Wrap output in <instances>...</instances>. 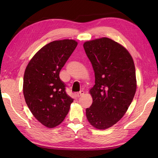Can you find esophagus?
Wrapping results in <instances>:
<instances>
[{
  "mask_svg": "<svg viewBox=\"0 0 158 158\" xmlns=\"http://www.w3.org/2000/svg\"><path fill=\"white\" fill-rule=\"evenodd\" d=\"M83 94H84V91H80L77 94V97H81V96H83Z\"/></svg>",
  "mask_w": 158,
  "mask_h": 158,
  "instance_id": "esophagus-1",
  "label": "esophagus"
}]
</instances>
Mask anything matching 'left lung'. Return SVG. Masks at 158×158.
<instances>
[{
	"instance_id": "1",
	"label": "left lung",
	"mask_w": 158,
	"mask_h": 158,
	"mask_svg": "<svg viewBox=\"0 0 158 158\" xmlns=\"http://www.w3.org/2000/svg\"><path fill=\"white\" fill-rule=\"evenodd\" d=\"M95 74L89 90L93 102L86 117L99 130L111 127L122 118L136 89L135 66L130 53L112 39L103 37L83 44Z\"/></svg>"
}]
</instances>
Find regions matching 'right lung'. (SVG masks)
<instances>
[{
  "mask_svg": "<svg viewBox=\"0 0 158 158\" xmlns=\"http://www.w3.org/2000/svg\"><path fill=\"white\" fill-rule=\"evenodd\" d=\"M77 45L71 39L49 43L33 56L26 69L23 84L26 102L35 118L48 127L61 123L73 102L59 74Z\"/></svg>",
  "mask_w": 158,
  "mask_h": 158,
  "instance_id": "1",
  "label": "right lung"
}]
</instances>
